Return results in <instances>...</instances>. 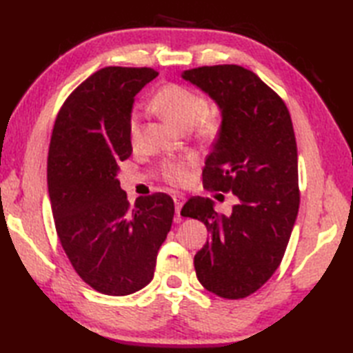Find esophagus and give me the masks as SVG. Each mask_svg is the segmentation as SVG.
Returning a JSON list of instances; mask_svg holds the SVG:
<instances>
[{
  "label": "esophagus",
  "mask_w": 353,
  "mask_h": 353,
  "mask_svg": "<svg viewBox=\"0 0 353 353\" xmlns=\"http://www.w3.org/2000/svg\"><path fill=\"white\" fill-rule=\"evenodd\" d=\"M172 200H174V205H176V214H177V220H179V215H181V209L185 203V197L183 196H174L172 197Z\"/></svg>",
  "instance_id": "obj_1"
}]
</instances>
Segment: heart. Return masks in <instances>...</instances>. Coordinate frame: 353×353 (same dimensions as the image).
<instances>
[{"label":"heart","instance_id":"b5f03b06","mask_svg":"<svg viewBox=\"0 0 353 353\" xmlns=\"http://www.w3.org/2000/svg\"><path fill=\"white\" fill-rule=\"evenodd\" d=\"M153 106L159 114L181 130H190L199 123L203 134H214L219 129V119L206 115L208 101L201 94L181 85H168L153 97ZM132 142L139 138V115L133 112L129 121ZM191 162H171L165 165L163 174L168 182L185 183L190 179Z\"/></svg>","mask_w":353,"mask_h":353}]
</instances>
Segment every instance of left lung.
Wrapping results in <instances>:
<instances>
[{
    "mask_svg": "<svg viewBox=\"0 0 353 353\" xmlns=\"http://www.w3.org/2000/svg\"><path fill=\"white\" fill-rule=\"evenodd\" d=\"M219 106L221 124L203 186L238 199L229 215L192 197L182 215L205 223L211 239L194 256L199 282L224 299L259 290L279 267L299 212L297 145L290 112L256 74L238 65L182 72Z\"/></svg>",
    "mask_w": 353,
    "mask_h": 353,
    "instance_id": "obj_1",
    "label": "left lung"
}]
</instances>
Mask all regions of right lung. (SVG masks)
Returning <instances> with one entry per match:
<instances>
[{"mask_svg": "<svg viewBox=\"0 0 353 353\" xmlns=\"http://www.w3.org/2000/svg\"><path fill=\"white\" fill-rule=\"evenodd\" d=\"M152 68L108 66L74 91L56 118L48 152V196L59 239L77 274L108 296H127L153 279L174 203L167 194L130 208L118 181L129 159V121Z\"/></svg>", "mask_w": 353, "mask_h": 353, "instance_id": "right-lung-1", "label": "right lung"}]
</instances>
